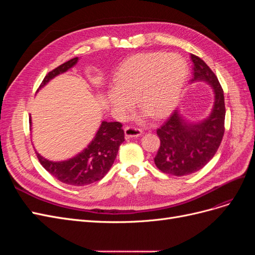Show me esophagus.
I'll return each mask as SVG.
<instances>
[{
  "label": "esophagus",
  "mask_w": 255,
  "mask_h": 255,
  "mask_svg": "<svg viewBox=\"0 0 255 255\" xmlns=\"http://www.w3.org/2000/svg\"><path fill=\"white\" fill-rule=\"evenodd\" d=\"M125 134L127 137H138V136H141L142 130L140 128H137L134 127H127L125 128Z\"/></svg>",
  "instance_id": "obj_1"
}]
</instances>
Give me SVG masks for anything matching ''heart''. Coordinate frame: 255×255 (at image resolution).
<instances>
[{"instance_id": "heart-1", "label": "heart", "mask_w": 255, "mask_h": 255, "mask_svg": "<svg viewBox=\"0 0 255 255\" xmlns=\"http://www.w3.org/2000/svg\"><path fill=\"white\" fill-rule=\"evenodd\" d=\"M187 78V66L175 54L159 52L138 54L128 58L117 71L109 89L114 114L126 118L136 99L143 106L138 118L143 121L155 115L164 118L179 102Z\"/></svg>"}]
</instances>
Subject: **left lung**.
<instances>
[{
	"label": "left lung",
	"mask_w": 255,
	"mask_h": 255,
	"mask_svg": "<svg viewBox=\"0 0 255 255\" xmlns=\"http://www.w3.org/2000/svg\"><path fill=\"white\" fill-rule=\"evenodd\" d=\"M194 78L191 83L204 82L214 92L210 115L202 120L189 121L175 111L156 133L160 146L154 163L160 171L176 176L188 175L202 169L217 152L225 134V97L217 76L204 61L191 54Z\"/></svg>",
	"instance_id": "8db88e82"
}]
</instances>
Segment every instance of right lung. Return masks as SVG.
<instances>
[{
  "label": "right lung",
  "instance_id": "right-lung-1",
  "mask_svg": "<svg viewBox=\"0 0 255 255\" xmlns=\"http://www.w3.org/2000/svg\"><path fill=\"white\" fill-rule=\"evenodd\" d=\"M78 61L79 57H74L49 72L43 79L39 89L43 88L57 75L70 70ZM29 123L32 127V119H29ZM123 141L125 132L121 123L102 121L94 139L86 148L71 158L54 161L44 158L38 152L36 153L42 167L58 181L72 186H84L103 179L113 166L119 146Z\"/></svg>",
  "mask_w": 255,
  "mask_h": 255
}]
</instances>
